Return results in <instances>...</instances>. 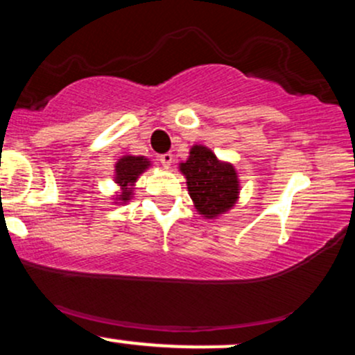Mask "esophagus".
Segmentation results:
<instances>
[{
	"mask_svg": "<svg viewBox=\"0 0 355 355\" xmlns=\"http://www.w3.org/2000/svg\"><path fill=\"white\" fill-rule=\"evenodd\" d=\"M160 164L164 165L165 168H168V166L173 164V155H172V153H164V155H160Z\"/></svg>",
	"mask_w": 355,
	"mask_h": 355,
	"instance_id": "1",
	"label": "esophagus"
}]
</instances>
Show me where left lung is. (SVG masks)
Here are the masks:
<instances>
[{
	"mask_svg": "<svg viewBox=\"0 0 355 355\" xmlns=\"http://www.w3.org/2000/svg\"><path fill=\"white\" fill-rule=\"evenodd\" d=\"M195 209L205 218H217L239 200L240 182L234 165L218 160L203 145H193L187 162L180 164Z\"/></svg>",
	"mask_w": 355,
	"mask_h": 355,
	"instance_id": "left-lung-1",
	"label": "left lung"
}]
</instances>
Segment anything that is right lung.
Here are the masks:
<instances>
[{
	"label": "right lung",
	"mask_w": 355,
	"mask_h": 355,
	"mask_svg": "<svg viewBox=\"0 0 355 355\" xmlns=\"http://www.w3.org/2000/svg\"><path fill=\"white\" fill-rule=\"evenodd\" d=\"M150 166V160L145 157L125 155L115 164V177L113 180L120 185V193L115 197V203H126L132 198L133 187L141 173Z\"/></svg>",
	"instance_id": "add662e5"
}]
</instances>
